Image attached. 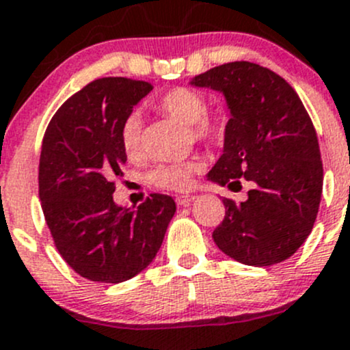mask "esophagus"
<instances>
[{"label":"esophagus","instance_id":"obj_1","mask_svg":"<svg viewBox=\"0 0 350 350\" xmlns=\"http://www.w3.org/2000/svg\"><path fill=\"white\" fill-rule=\"evenodd\" d=\"M193 200H196V196H189V193H187V196L176 197V204L178 205H189L190 202H193Z\"/></svg>","mask_w":350,"mask_h":350}]
</instances>
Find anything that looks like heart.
Instances as JSON below:
<instances>
[{
  "mask_svg": "<svg viewBox=\"0 0 350 350\" xmlns=\"http://www.w3.org/2000/svg\"><path fill=\"white\" fill-rule=\"evenodd\" d=\"M158 109L174 120L192 126L197 142L219 143L228 131L226 114H208L207 99L190 88H174L157 100ZM121 148L128 158H138L142 153V120L138 113H129L120 128ZM199 165L196 161L163 163L150 174L151 183L168 190H185L192 183V175Z\"/></svg>",
  "mask_w": 350,
  "mask_h": 350,
  "instance_id": "heart-1",
  "label": "heart"
}]
</instances>
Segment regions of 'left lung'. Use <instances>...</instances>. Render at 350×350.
Masks as SVG:
<instances>
[{
  "instance_id": "obj_1",
  "label": "left lung",
  "mask_w": 350,
  "mask_h": 350,
  "mask_svg": "<svg viewBox=\"0 0 350 350\" xmlns=\"http://www.w3.org/2000/svg\"><path fill=\"white\" fill-rule=\"evenodd\" d=\"M196 88L222 92L230 111L224 151L211 182L253 189L244 202L224 199V221L212 232L229 258L271 266L297 253L319 214L323 167L319 139L295 89L269 68L229 62L196 75Z\"/></svg>"
}]
</instances>
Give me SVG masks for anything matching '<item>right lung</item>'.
<instances>
[{
  "label": "right lung",
  "mask_w": 350,
  "mask_h": 350,
  "mask_svg": "<svg viewBox=\"0 0 350 350\" xmlns=\"http://www.w3.org/2000/svg\"><path fill=\"white\" fill-rule=\"evenodd\" d=\"M153 85L126 77L92 81L53 114L42 143L38 196L55 247L91 282L121 283L153 261L176 205L151 193L138 208L113 200L126 154L121 122Z\"/></svg>",
  "instance_id": "add662e5"
}]
</instances>
